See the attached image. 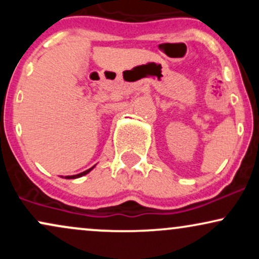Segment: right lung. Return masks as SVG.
Listing matches in <instances>:
<instances>
[{"label":"right lung","mask_w":259,"mask_h":259,"mask_svg":"<svg viewBox=\"0 0 259 259\" xmlns=\"http://www.w3.org/2000/svg\"><path fill=\"white\" fill-rule=\"evenodd\" d=\"M94 167H95V165H94ZM94 167H91L90 169H88V170L82 171V173H80V174H76V175H68V177H65V179H76V178H80V177H82V175L88 174L89 171H91L92 169H94Z\"/></svg>","instance_id":"1"}]
</instances>
